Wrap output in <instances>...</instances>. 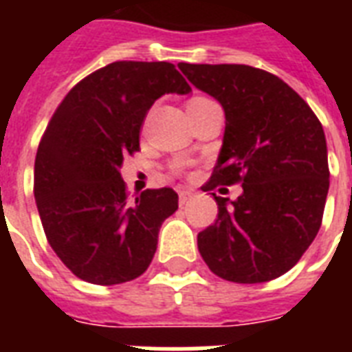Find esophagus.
Wrapping results in <instances>:
<instances>
[{
  "label": "esophagus",
  "mask_w": 352,
  "mask_h": 352,
  "mask_svg": "<svg viewBox=\"0 0 352 352\" xmlns=\"http://www.w3.org/2000/svg\"><path fill=\"white\" fill-rule=\"evenodd\" d=\"M192 195H193V193L190 192V190H179V203H181V204L188 203V201L192 199Z\"/></svg>",
  "instance_id": "1"
}]
</instances>
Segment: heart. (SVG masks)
<instances>
[{
	"instance_id": "1",
	"label": "heart",
	"mask_w": 352,
	"mask_h": 352,
	"mask_svg": "<svg viewBox=\"0 0 352 352\" xmlns=\"http://www.w3.org/2000/svg\"><path fill=\"white\" fill-rule=\"evenodd\" d=\"M195 100H208V98H203V96H197V98H192L190 102H195Z\"/></svg>"
}]
</instances>
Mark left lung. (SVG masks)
Returning <instances> with one entry per match:
<instances>
[{"label":"left lung","instance_id":"left-lung-1","mask_svg":"<svg viewBox=\"0 0 352 352\" xmlns=\"http://www.w3.org/2000/svg\"><path fill=\"white\" fill-rule=\"evenodd\" d=\"M197 89L225 109V137L204 192L243 186L235 201L217 197V219L197 246L215 276L265 283L300 261L322 226L329 192L325 133L303 98L276 74L237 63H179Z\"/></svg>","mask_w":352,"mask_h":352}]
</instances>
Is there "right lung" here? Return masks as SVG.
<instances>
[{
	"label": "right lung",
	"mask_w": 352,
	"mask_h": 352,
	"mask_svg": "<svg viewBox=\"0 0 352 352\" xmlns=\"http://www.w3.org/2000/svg\"><path fill=\"white\" fill-rule=\"evenodd\" d=\"M190 91L173 63L113 62L74 85L54 111L36 153L34 199L49 245L76 278L118 285L149 267L179 195L159 188L129 201L120 168L140 149L155 100Z\"/></svg>",
	"instance_id": "1"
}]
</instances>
